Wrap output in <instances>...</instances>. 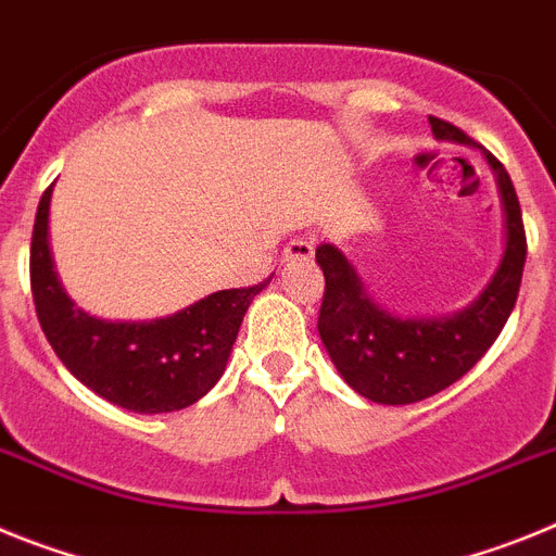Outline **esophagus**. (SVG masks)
<instances>
[{"instance_id":"obj_1","label":"esophagus","mask_w":556,"mask_h":556,"mask_svg":"<svg viewBox=\"0 0 556 556\" xmlns=\"http://www.w3.org/2000/svg\"><path fill=\"white\" fill-rule=\"evenodd\" d=\"M311 257H313V240L299 238L285 245V260H311Z\"/></svg>"}]
</instances>
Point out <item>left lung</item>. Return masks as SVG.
Listing matches in <instances>:
<instances>
[{"instance_id":"obj_1","label":"left lung","mask_w":556,"mask_h":556,"mask_svg":"<svg viewBox=\"0 0 556 556\" xmlns=\"http://www.w3.org/2000/svg\"><path fill=\"white\" fill-rule=\"evenodd\" d=\"M428 119L437 139L481 148L456 125L439 117ZM481 153L495 173L506 240L504 257L486 288L462 311L451 316L400 318L366 293L350 260L336 245L321 243L316 249V263L325 271L318 336L341 378L371 403H419L456 383L484 358L518 302L526 263L520 204L504 164L484 148Z\"/></svg>"}]
</instances>
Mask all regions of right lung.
I'll use <instances>...</instances> for the list:
<instances>
[{
	"instance_id": "obj_1",
	"label": "right lung",
	"mask_w": 556,
	"mask_h": 556,
	"mask_svg": "<svg viewBox=\"0 0 556 556\" xmlns=\"http://www.w3.org/2000/svg\"><path fill=\"white\" fill-rule=\"evenodd\" d=\"M50 198L41 195L30 243V288L38 325L66 369L91 392L137 414L178 412L218 383L240 321L263 285L210 293L153 321H105L75 307L50 254Z\"/></svg>"
}]
</instances>
